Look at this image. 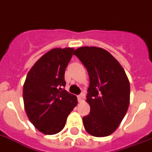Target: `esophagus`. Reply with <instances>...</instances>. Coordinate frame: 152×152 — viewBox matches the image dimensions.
Returning a JSON list of instances; mask_svg holds the SVG:
<instances>
[{
  "label": "esophagus",
  "instance_id": "1",
  "mask_svg": "<svg viewBox=\"0 0 152 152\" xmlns=\"http://www.w3.org/2000/svg\"><path fill=\"white\" fill-rule=\"evenodd\" d=\"M77 99H78V102H83V100H84V94H80L77 96Z\"/></svg>",
  "mask_w": 152,
  "mask_h": 152
}]
</instances>
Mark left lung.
Masks as SVG:
<instances>
[{"label": "left lung", "instance_id": "obj_1", "mask_svg": "<svg viewBox=\"0 0 152 152\" xmlns=\"http://www.w3.org/2000/svg\"><path fill=\"white\" fill-rule=\"evenodd\" d=\"M74 54L90 77L86 101L91 111L83 118L84 127L93 136H108L117 129L128 109V78L119 62L102 48L80 47Z\"/></svg>", "mask_w": 152, "mask_h": 152}]
</instances>
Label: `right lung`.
<instances>
[{"mask_svg": "<svg viewBox=\"0 0 152 152\" xmlns=\"http://www.w3.org/2000/svg\"><path fill=\"white\" fill-rule=\"evenodd\" d=\"M73 53V48L50 50L26 76L23 86L26 114L33 125L45 134L61 132L77 103V97L62 88L66 86V68Z\"/></svg>", "mask_w": 152, "mask_h": 152, "instance_id": "add662e5", "label": "right lung"}]
</instances>
